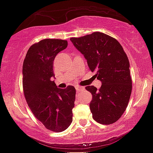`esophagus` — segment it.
<instances>
[{"label": "esophagus", "mask_w": 153, "mask_h": 153, "mask_svg": "<svg viewBox=\"0 0 153 153\" xmlns=\"http://www.w3.org/2000/svg\"><path fill=\"white\" fill-rule=\"evenodd\" d=\"M75 89H76V90L78 91V92H81V91L84 90V87H83V86H75Z\"/></svg>", "instance_id": "1"}]
</instances>
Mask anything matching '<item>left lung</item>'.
<instances>
[{"instance_id":"8db88e82","label":"left lung","mask_w":153,"mask_h":153,"mask_svg":"<svg viewBox=\"0 0 153 153\" xmlns=\"http://www.w3.org/2000/svg\"><path fill=\"white\" fill-rule=\"evenodd\" d=\"M70 41L84 56L101 86H86L92 95L89 104L92 118L101 124L116 122L129 103L132 92L129 62L118 41L102 32H93Z\"/></svg>"}]
</instances>
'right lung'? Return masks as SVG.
Listing matches in <instances>:
<instances>
[{"label":"right lung","instance_id":"1","mask_svg":"<svg viewBox=\"0 0 153 153\" xmlns=\"http://www.w3.org/2000/svg\"><path fill=\"white\" fill-rule=\"evenodd\" d=\"M67 45L64 40H42L31 46L23 64V87L28 106L47 129L56 132L69 127L75 106V87L60 89L52 81L54 59Z\"/></svg>","mask_w":153,"mask_h":153}]
</instances>
